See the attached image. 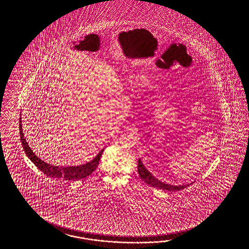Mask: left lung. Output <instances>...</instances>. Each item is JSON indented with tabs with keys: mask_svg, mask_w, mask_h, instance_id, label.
I'll return each mask as SVG.
<instances>
[{
	"mask_svg": "<svg viewBox=\"0 0 249 249\" xmlns=\"http://www.w3.org/2000/svg\"><path fill=\"white\" fill-rule=\"evenodd\" d=\"M138 173L141 177V179L146 182L147 184L151 185L154 188L162 189L165 191H172V192H175V191H180L182 189L185 188L189 186V184H182V185H172V184H168L163 181H160L158 180L157 178H155L152 174L145 168L143 163L142 162L141 160H139L138 161Z\"/></svg>",
	"mask_w": 249,
	"mask_h": 249,
	"instance_id": "obj_1",
	"label": "left lung"
}]
</instances>
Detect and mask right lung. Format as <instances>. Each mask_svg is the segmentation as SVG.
Instances as JSON below:
<instances>
[{
  "label": "right lung",
  "mask_w": 249,
  "mask_h": 249,
  "mask_svg": "<svg viewBox=\"0 0 249 249\" xmlns=\"http://www.w3.org/2000/svg\"><path fill=\"white\" fill-rule=\"evenodd\" d=\"M19 121V130H20V137L21 142L23 145L24 152L28 156V158L34 162V164L37 167L38 169L43 172L45 175L53 178H61L65 179L66 181H77L80 179L87 178L98 167L100 157L102 155V152L104 149L99 151L98 155L93 159L90 161L82 164V165L76 166H55L46 163L43 160L38 158L36 153L33 151L26 142L24 136H23V128H22V121Z\"/></svg>",
  "instance_id": "right-lung-1"
}]
</instances>
